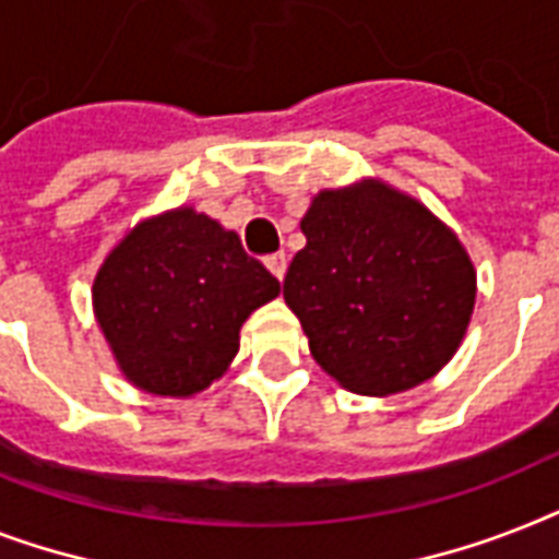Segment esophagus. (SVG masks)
<instances>
[{"mask_svg":"<svg viewBox=\"0 0 559 559\" xmlns=\"http://www.w3.org/2000/svg\"><path fill=\"white\" fill-rule=\"evenodd\" d=\"M263 263H266V270H270L278 281L287 275V254H284V252L266 254V258H263Z\"/></svg>","mask_w":559,"mask_h":559,"instance_id":"34e87169","label":"esophagus"}]
</instances>
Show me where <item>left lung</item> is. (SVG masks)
<instances>
[{
  "label": "left lung",
  "mask_w": 559,
  "mask_h": 559,
  "mask_svg": "<svg viewBox=\"0 0 559 559\" xmlns=\"http://www.w3.org/2000/svg\"><path fill=\"white\" fill-rule=\"evenodd\" d=\"M301 231L284 301L333 380L385 397L450 362L476 305V270L432 211L362 179L319 193Z\"/></svg>",
  "instance_id": "1"
}]
</instances>
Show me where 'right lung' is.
<instances>
[{
	"label": "right lung",
	"mask_w": 559,
	"mask_h": 559,
	"mask_svg": "<svg viewBox=\"0 0 559 559\" xmlns=\"http://www.w3.org/2000/svg\"><path fill=\"white\" fill-rule=\"evenodd\" d=\"M281 293L235 231L193 209L139 223L92 284L112 357L135 389L191 397L226 371L240 328Z\"/></svg>",
	"instance_id": "obj_1"
}]
</instances>
